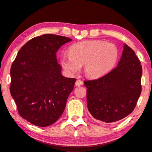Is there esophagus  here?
<instances>
[{
    "mask_svg": "<svg viewBox=\"0 0 152 152\" xmlns=\"http://www.w3.org/2000/svg\"><path fill=\"white\" fill-rule=\"evenodd\" d=\"M75 85H76V86H82V85H83V82L81 80H77L76 81Z\"/></svg>",
    "mask_w": 152,
    "mask_h": 152,
    "instance_id": "esophagus-1",
    "label": "esophagus"
}]
</instances>
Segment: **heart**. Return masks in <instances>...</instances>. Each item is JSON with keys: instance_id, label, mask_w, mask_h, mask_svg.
<instances>
[{"instance_id": "obj_1", "label": "heart", "mask_w": 152, "mask_h": 152, "mask_svg": "<svg viewBox=\"0 0 152 152\" xmlns=\"http://www.w3.org/2000/svg\"><path fill=\"white\" fill-rule=\"evenodd\" d=\"M69 55H62L60 64L70 74L80 72L85 64V73L92 78H100L114 68L119 58L115 44L101 40H88L70 46Z\"/></svg>"}]
</instances>
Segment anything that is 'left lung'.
Instances as JSON below:
<instances>
[{"instance_id": "1", "label": "left lung", "mask_w": 152, "mask_h": 152, "mask_svg": "<svg viewBox=\"0 0 152 152\" xmlns=\"http://www.w3.org/2000/svg\"><path fill=\"white\" fill-rule=\"evenodd\" d=\"M142 69L133 50L124 45L118 64L102 78L86 80L87 104L94 118L114 122L131 114L140 95Z\"/></svg>"}]
</instances>
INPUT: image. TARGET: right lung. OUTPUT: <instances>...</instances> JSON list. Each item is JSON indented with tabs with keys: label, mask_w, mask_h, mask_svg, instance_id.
Segmentation results:
<instances>
[{
	"label": "right lung",
	"mask_w": 152,
	"mask_h": 152,
	"mask_svg": "<svg viewBox=\"0 0 152 152\" xmlns=\"http://www.w3.org/2000/svg\"><path fill=\"white\" fill-rule=\"evenodd\" d=\"M70 38L45 34L18 52L10 69V93L21 117L37 126L55 123L65 108L76 78L61 74L56 53Z\"/></svg>",
	"instance_id": "right-lung-1"
}]
</instances>
